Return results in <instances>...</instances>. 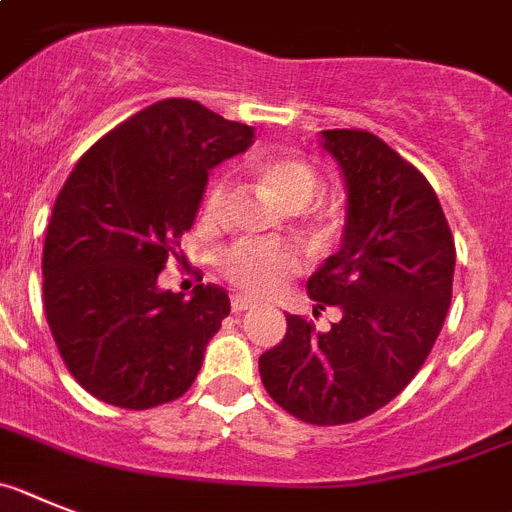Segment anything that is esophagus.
I'll return each mask as SVG.
<instances>
[{
    "label": "esophagus",
    "mask_w": 512,
    "mask_h": 512,
    "mask_svg": "<svg viewBox=\"0 0 512 512\" xmlns=\"http://www.w3.org/2000/svg\"><path fill=\"white\" fill-rule=\"evenodd\" d=\"M257 306V299H252V296H234L231 299V309L234 311H247V309H255Z\"/></svg>",
    "instance_id": "esophagus-1"
}]
</instances>
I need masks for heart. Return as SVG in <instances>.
I'll return each mask as SVG.
<instances>
[{
  "instance_id": "b5f03b06",
  "label": "heart",
  "mask_w": 512,
  "mask_h": 512,
  "mask_svg": "<svg viewBox=\"0 0 512 512\" xmlns=\"http://www.w3.org/2000/svg\"><path fill=\"white\" fill-rule=\"evenodd\" d=\"M265 188L293 208H301L317 195L319 177L306 159L299 157H262L250 164ZM231 195V177L221 175L211 182L203 201L206 216H219ZM304 268V255L299 247L281 242L242 239L229 244L219 257V270L226 281L250 293H270L281 288L288 278Z\"/></svg>"
}]
</instances>
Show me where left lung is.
<instances>
[{
  "label": "left lung",
  "instance_id": "8db88e82",
  "mask_svg": "<svg viewBox=\"0 0 512 512\" xmlns=\"http://www.w3.org/2000/svg\"><path fill=\"white\" fill-rule=\"evenodd\" d=\"M324 149L345 175L348 224L306 291L342 319L319 332L286 314V337L260 355V379L288 415L345 425L389 404L430 355L451 306L456 244L433 185L386 141L335 128Z\"/></svg>",
  "mask_w": 512,
  "mask_h": 512
}]
</instances>
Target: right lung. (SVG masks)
<instances>
[{"label":"right lung","mask_w":512,"mask_h":512,"mask_svg":"<svg viewBox=\"0 0 512 512\" xmlns=\"http://www.w3.org/2000/svg\"><path fill=\"white\" fill-rule=\"evenodd\" d=\"M250 126L170 97L118 123L77 162L43 244V309L66 368L123 410L180 399L229 317V293L159 291L193 226L208 170L252 144Z\"/></svg>","instance_id":"1"}]
</instances>
